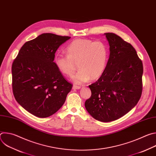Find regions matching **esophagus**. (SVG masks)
I'll return each instance as SVG.
<instances>
[{
  "mask_svg": "<svg viewBox=\"0 0 156 156\" xmlns=\"http://www.w3.org/2000/svg\"><path fill=\"white\" fill-rule=\"evenodd\" d=\"M81 88V86H77V85H73V90H79V89Z\"/></svg>",
  "mask_w": 156,
  "mask_h": 156,
  "instance_id": "34e87169",
  "label": "esophagus"
}]
</instances>
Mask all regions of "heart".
Masks as SVG:
<instances>
[{
  "mask_svg": "<svg viewBox=\"0 0 156 156\" xmlns=\"http://www.w3.org/2000/svg\"><path fill=\"white\" fill-rule=\"evenodd\" d=\"M66 55H55L54 63L64 75L72 77L76 84H81L99 78L104 72L108 57L105 44L100 41L79 39L72 42L66 48ZM77 65L76 66V65Z\"/></svg>",
  "mask_w": 156,
  "mask_h": 156,
  "instance_id": "1",
  "label": "heart"
}]
</instances>
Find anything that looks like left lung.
<instances>
[{
	"mask_svg": "<svg viewBox=\"0 0 156 156\" xmlns=\"http://www.w3.org/2000/svg\"><path fill=\"white\" fill-rule=\"evenodd\" d=\"M104 34L110 46L109 58L101 76L89 86L91 96L84 105L94 119L108 122L123 117L138 102L143 66L129 43L114 33Z\"/></svg>",
	"mask_w": 156,
	"mask_h": 156,
	"instance_id": "left-lung-1",
	"label": "left lung"
}]
</instances>
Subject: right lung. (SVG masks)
<instances>
[{
	"instance_id": "add662e5",
	"label": "right lung",
	"mask_w": 156,
	"mask_h": 156,
	"mask_svg": "<svg viewBox=\"0 0 156 156\" xmlns=\"http://www.w3.org/2000/svg\"><path fill=\"white\" fill-rule=\"evenodd\" d=\"M70 38L43 33L25 42L13 62L14 97L22 107L37 117H48L57 112L72 90V84L54 63L56 51Z\"/></svg>"
}]
</instances>
